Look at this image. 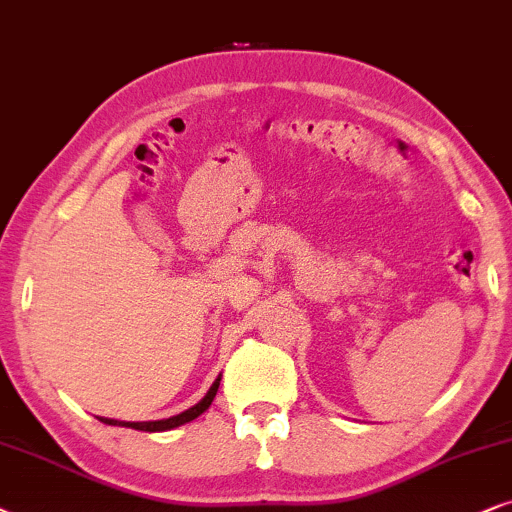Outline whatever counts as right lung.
I'll list each match as a JSON object with an SVG mask.
<instances>
[{
    "instance_id": "obj_1",
    "label": "right lung",
    "mask_w": 512,
    "mask_h": 512,
    "mask_svg": "<svg viewBox=\"0 0 512 512\" xmlns=\"http://www.w3.org/2000/svg\"><path fill=\"white\" fill-rule=\"evenodd\" d=\"M217 388H220V377L213 381V386L208 388V393L203 395L199 403H196L194 407H189V410H185L182 414H175V417H170V419H161V421H117V419L100 417V421H102V424H109V426H126V428H135V431H147V433L170 431V428L189 424V421H194L196 417H201V414L206 412L210 405H213V400H215V395H217Z\"/></svg>"
}]
</instances>
